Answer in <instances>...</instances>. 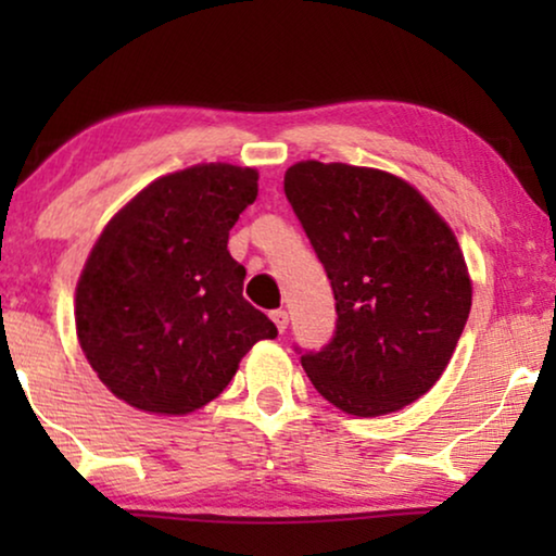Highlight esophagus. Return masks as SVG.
Here are the masks:
<instances>
[{
  "label": "esophagus",
  "mask_w": 556,
  "mask_h": 556,
  "mask_svg": "<svg viewBox=\"0 0 556 556\" xmlns=\"http://www.w3.org/2000/svg\"><path fill=\"white\" fill-rule=\"evenodd\" d=\"M270 318H273V324H276L278 331H286L288 329V311H283V308L270 311Z\"/></svg>",
  "instance_id": "34e87169"
}]
</instances>
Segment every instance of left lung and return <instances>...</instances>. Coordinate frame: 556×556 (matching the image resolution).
Here are the masks:
<instances>
[{
	"label": "left lung",
	"instance_id": "left-lung-1",
	"mask_svg": "<svg viewBox=\"0 0 556 556\" xmlns=\"http://www.w3.org/2000/svg\"><path fill=\"white\" fill-rule=\"evenodd\" d=\"M288 202L337 299V333L303 354L311 384L341 413L379 417L432 390L468 321L473 283L451 225L397 174L306 159Z\"/></svg>",
	"mask_w": 556,
	"mask_h": 556
}]
</instances>
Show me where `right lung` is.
<instances>
[{"label": "right lung", "mask_w": 556, "mask_h": 556, "mask_svg": "<svg viewBox=\"0 0 556 556\" xmlns=\"http://www.w3.org/2000/svg\"><path fill=\"white\" fill-rule=\"evenodd\" d=\"M257 169L227 162L164 174L109 219L75 286V333L98 379L141 413L179 417L223 394L278 329L242 299L227 250Z\"/></svg>", "instance_id": "add662e5"}]
</instances>
